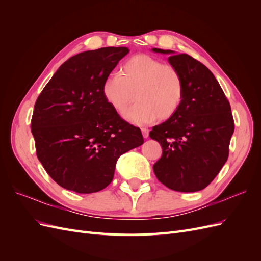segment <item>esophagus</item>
Instances as JSON below:
<instances>
[{"label":"esophagus","instance_id":"esophagus-1","mask_svg":"<svg viewBox=\"0 0 261 261\" xmlns=\"http://www.w3.org/2000/svg\"><path fill=\"white\" fill-rule=\"evenodd\" d=\"M141 133H143L144 138H148V136H149V129H147V128H141Z\"/></svg>","mask_w":261,"mask_h":261}]
</instances>
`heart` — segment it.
Here are the masks:
<instances>
[{
	"label": "heart",
	"mask_w": 261,
	"mask_h": 261,
	"mask_svg": "<svg viewBox=\"0 0 261 261\" xmlns=\"http://www.w3.org/2000/svg\"><path fill=\"white\" fill-rule=\"evenodd\" d=\"M184 85L176 67L148 54H138L126 61L117 75H110L102 85V94L118 114L143 125L156 118L167 120L176 112L183 99Z\"/></svg>",
	"instance_id": "b5f03b06"
}]
</instances>
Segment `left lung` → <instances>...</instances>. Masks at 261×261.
<instances>
[{
  "label": "left lung",
  "mask_w": 261,
  "mask_h": 261,
  "mask_svg": "<svg viewBox=\"0 0 261 261\" xmlns=\"http://www.w3.org/2000/svg\"><path fill=\"white\" fill-rule=\"evenodd\" d=\"M151 51L170 55L168 61L176 67L184 85L176 112L149 133L162 147L153 172L173 191H201L227 160L234 133L231 106L215 75L200 62L172 50Z\"/></svg>",
  "instance_id": "obj_1"
}]
</instances>
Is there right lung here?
Instances as JSON below:
<instances>
[{"instance_id":"right-lung-1","label":"right lung","mask_w":261,"mask_h":261,"mask_svg":"<svg viewBox=\"0 0 261 261\" xmlns=\"http://www.w3.org/2000/svg\"><path fill=\"white\" fill-rule=\"evenodd\" d=\"M129 49L85 51L59 67L38 97L31 133L39 161L63 188L97 193L111 183L123 153L144 144L102 94V85Z\"/></svg>"}]
</instances>
